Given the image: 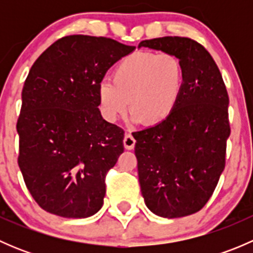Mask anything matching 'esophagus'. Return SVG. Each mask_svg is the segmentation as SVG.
Returning a JSON list of instances; mask_svg holds the SVG:
<instances>
[{"instance_id":"obj_1","label":"esophagus","mask_w":253,"mask_h":253,"mask_svg":"<svg viewBox=\"0 0 253 253\" xmlns=\"http://www.w3.org/2000/svg\"><path fill=\"white\" fill-rule=\"evenodd\" d=\"M134 144H136V139L131 133H127L124 138V145L126 149H133Z\"/></svg>"}]
</instances>
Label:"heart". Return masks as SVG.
Masks as SVG:
<instances>
[{
	"instance_id": "b5f03b06",
	"label": "heart",
	"mask_w": 253,
	"mask_h": 253,
	"mask_svg": "<svg viewBox=\"0 0 253 253\" xmlns=\"http://www.w3.org/2000/svg\"><path fill=\"white\" fill-rule=\"evenodd\" d=\"M185 84L180 58L172 53L137 52L115 67L111 79H103L98 99L103 115L115 121L129 108L132 117L148 125L167 120L177 105Z\"/></svg>"
}]
</instances>
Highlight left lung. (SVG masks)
I'll list each match as a JSON object with an SVG mask.
<instances>
[{
  "label": "left lung",
  "instance_id": "obj_1",
  "mask_svg": "<svg viewBox=\"0 0 253 253\" xmlns=\"http://www.w3.org/2000/svg\"><path fill=\"white\" fill-rule=\"evenodd\" d=\"M138 47L176 55L185 71L172 114L133 134L142 196L163 218L191 215L206 206L225 168L228 91L211 53L190 38L143 40Z\"/></svg>",
  "mask_w": 253,
  "mask_h": 253
}]
</instances>
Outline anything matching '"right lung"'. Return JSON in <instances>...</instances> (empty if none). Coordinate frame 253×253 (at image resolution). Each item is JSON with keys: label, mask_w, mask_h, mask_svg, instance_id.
I'll return each mask as SVG.
<instances>
[{"label": "right lung", "mask_w": 253, "mask_h": 253, "mask_svg": "<svg viewBox=\"0 0 253 253\" xmlns=\"http://www.w3.org/2000/svg\"><path fill=\"white\" fill-rule=\"evenodd\" d=\"M104 37L70 35L38 57L22 90L18 165L35 202L63 218L103 207L105 176L124 153V129L105 121L98 88L134 50Z\"/></svg>", "instance_id": "right-lung-1"}]
</instances>
